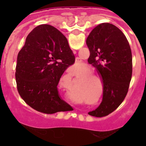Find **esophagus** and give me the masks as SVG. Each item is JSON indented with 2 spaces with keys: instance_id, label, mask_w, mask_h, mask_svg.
<instances>
[{
  "instance_id": "34e87169",
  "label": "esophagus",
  "mask_w": 146,
  "mask_h": 146,
  "mask_svg": "<svg viewBox=\"0 0 146 146\" xmlns=\"http://www.w3.org/2000/svg\"><path fill=\"white\" fill-rule=\"evenodd\" d=\"M74 52H75V51H74Z\"/></svg>"
}]
</instances>
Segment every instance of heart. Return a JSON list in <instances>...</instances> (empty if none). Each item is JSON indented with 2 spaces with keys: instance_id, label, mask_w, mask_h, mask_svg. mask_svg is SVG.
Here are the masks:
<instances>
[{
  "instance_id": "1",
  "label": "heart",
  "mask_w": 146,
  "mask_h": 146,
  "mask_svg": "<svg viewBox=\"0 0 146 146\" xmlns=\"http://www.w3.org/2000/svg\"><path fill=\"white\" fill-rule=\"evenodd\" d=\"M92 69L88 66H86V67H84L80 72H79L77 73V76L78 75H82V74H84L81 77L82 79H92V78H95L96 77V75H95L94 74L92 73ZM71 76H72L74 74V73L72 72H69Z\"/></svg>"
}]
</instances>
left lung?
Here are the masks:
<instances>
[{"label":"left lung","instance_id":"1","mask_svg":"<svg viewBox=\"0 0 146 146\" xmlns=\"http://www.w3.org/2000/svg\"><path fill=\"white\" fill-rule=\"evenodd\" d=\"M90 51L88 62L97 69L103 82L102 102L92 116L102 117L114 111L126 97L132 74V55L126 36L115 25L99 24L86 39Z\"/></svg>","mask_w":146,"mask_h":146}]
</instances>
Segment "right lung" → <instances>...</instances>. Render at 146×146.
Returning <instances> with one entry per match:
<instances>
[{
    "mask_svg": "<svg viewBox=\"0 0 146 146\" xmlns=\"http://www.w3.org/2000/svg\"><path fill=\"white\" fill-rule=\"evenodd\" d=\"M75 57L66 38L50 25L36 27L27 36L17 60L18 92L33 109L53 114L72 109L60 97L58 84Z\"/></svg>",
    "mask_w": 146,
    "mask_h": 146,
    "instance_id": "1",
    "label": "right lung"
}]
</instances>
